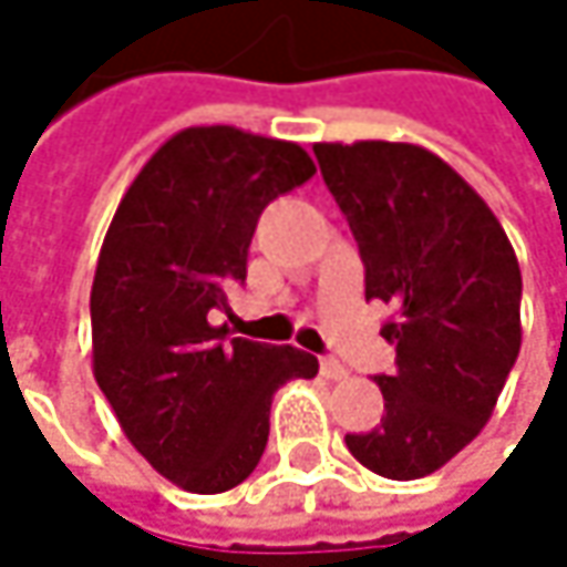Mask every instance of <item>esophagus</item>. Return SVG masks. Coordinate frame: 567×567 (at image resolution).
<instances>
[{
  "label": "esophagus",
  "mask_w": 567,
  "mask_h": 567,
  "mask_svg": "<svg viewBox=\"0 0 567 567\" xmlns=\"http://www.w3.org/2000/svg\"><path fill=\"white\" fill-rule=\"evenodd\" d=\"M319 372H322V379H329V382H339V379L349 375V369H346L342 362H336V359H322V362H319Z\"/></svg>",
  "instance_id": "34e87169"
}]
</instances>
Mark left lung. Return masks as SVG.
<instances>
[{
	"label": "left lung",
	"mask_w": 567,
	"mask_h": 567,
	"mask_svg": "<svg viewBox=\"0 0 567 567\" xmlns=\"http://www.w3.org/2000/svg\"><path fill=\"white\" fill-rule=\"evenodd\" d=\"M322 178L365 264V300L394 319L382 424L346 434L352 457L417 480L486 427L523 346V274L499 218L437 153L414 143H317Z\"/></svg>",
	"instance_id": "8db88e82"
}]
</instances>
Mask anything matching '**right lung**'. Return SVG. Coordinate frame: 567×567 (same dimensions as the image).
I'll list each match as a JSON object with an SVG mask.
<instances>
[{"mask_svg": "<svg viewBox=\"0 0 567 567\" xmlns=\"http://www.w3.org/2000/svg\"><path fill=\"white\" fill-rule=\"evenodd\" d=\"M313 173L297 143L188 126L150 156L106 228L91 287L94 379L126 441L188 493L245 483L267 447L274 391L319 372L310 352L225 342L208 319L248 277L260 212Z\"/></svg>", "mask_w": 567, "mask_h": 567, "instance_id": "obj_1", "label": "right lung"}]
</instances>
